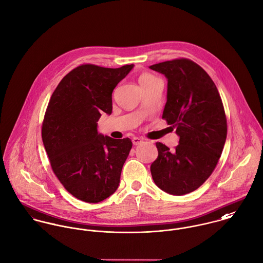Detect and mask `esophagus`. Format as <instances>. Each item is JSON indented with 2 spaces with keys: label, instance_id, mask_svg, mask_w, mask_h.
Returning a JSON list of instances; mask_svg holds the SVG:
<instances>
[{
  "label": "esophagus",
  "instance_id": "obj_1",
  "mask_svg": "<svg viewBox=\"0 0 263 263\" xmlns=\"http://www.w3.org/2000/svg\"><path fill=\"white\" fill-rule=\"evenodd\" d=\"M142 141H143V139H142V138H139V137H133V138H132V142H133L134 145H138V144H140Z\"/></svg>",
  "mask_w": 263,
  "mask_h": 263
}]
</instances>
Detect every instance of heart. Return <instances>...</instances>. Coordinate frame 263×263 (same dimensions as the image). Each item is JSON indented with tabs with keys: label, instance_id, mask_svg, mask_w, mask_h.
Masks as SVG:
<instances>
[{
	"label": "heart",
	"instance_id": "heart-1",
	"mask_svg": "<svg viewBox=\"0 0 263 263\" xmlns=\"http://www.w3.org/2000/svg\"><path fill=\"white\" fill-rule=\"evenodd\" d=\"M156 77H154L153 75L151 74H142L140 77H139V83L140 84H143V83H146V82H149L152 80H154Z\"/></svg>",
	"mask_w": 263,
	"mask_h": 263
}]
</instances>
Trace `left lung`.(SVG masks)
Segmentation results:
<instances>
[{
  "instance_id": "8db88e82",
  "label": "left lung",
  "mask_w": 263,
  "mask_h": 263,
  "mask_svg": "<svg viewBox=\"0 0 263 263\" xmlns=\"http://www.w3.org/2000/svg\"><path fill=\"white\" fill-rule=\"evenodd\" d=\"M167 78L162 119L180 136L174 151L157 142L151 172L158 188L184 195L199 188L214 171L227 138V118L218 90L195 62L180 58L149 67Z\"/></svg>"
}]
</instances>
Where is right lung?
<instances>
[{"mask_svg": "<svg viewBox=\"0 0 263 263\" xmlns=\"http://www.w3.org/2000/svg\"><path fill=\"white\" fill-rule=\"evenodd\" d=\"M133 66L82 64L61 80L47 107L42 138L53 174L84 202H101L119 186L132 141L99 134L98 122L103 111L110 115L112 90Z\"/></svg>", "mask_w": 263, "mask_h": 263, "instance_id": "add662e5", "label": "right lung"}]
</instances>
